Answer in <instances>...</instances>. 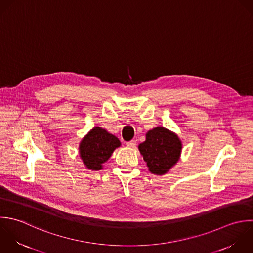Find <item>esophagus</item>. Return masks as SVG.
I'll return each instance as SVG.
<instances>
[{
  "label": "esophagus",
  "mask_w": 253,
  "mask_h": 253,
  "mask_svg": "<svg viewBox=\"0 0 253 253\" xmlns=\"http://www.w3.org/2000/svg\"><path fill=\"white\" fill-rule=\"evenodd\" d=\"M136 145H137V143H136V141H134V140L129 141V142H126V146L129 147V148H135Z\"/></svg>",
  "instance_id": "esophagus-1"
}]
</instances>
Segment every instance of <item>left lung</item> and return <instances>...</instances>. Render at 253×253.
Returning a JSON list of instances; mask_svg holds the SVG:
<instances>
[{
	"instance_id": "1",
	"label": "left lung",
	"mask_w": 253,
	"mask_h": 253,
	"mask_svg": "<svg viewBox=\"0 0 253 253\" xmlns=\"http://www.w3.org/2000/svg\"><path fill=\"white\" fill-rule=\"evenodd\" d=\"M139 150L149 170L162 175L179 160L181 142L174 133L164 127H157L147 133L146 141L139 145Z\"/></svg>"
}]
</instances>
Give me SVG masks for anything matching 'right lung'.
Instances as JSON below:
<instances>
[{"label": "right lung", "instance_id": "right-lung-1", "mask_svg": "<svg viewBox=\"0 0 253 253\" xmlns=\"http://www.w3.org/2000/svg\"><path fill=\"white\" fill-rule=\"evenodd\" d=\"M119 146L120 141L115 136L100 127H95L82 140L81 158L88 169L99 170Z\"/></svg>", "mask_w": 253, "mask_h": 253}]
</instances>
